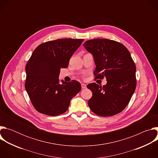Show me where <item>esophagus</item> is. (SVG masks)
Here are the masks:
<instances>
[{
  "mask_svg": "<svg viewBox=\"0 0 158 158\" xmlns=\"http://www.w3.org/2000/svg\"><path fill=\"white\" fill-rule=\"evenodd\" d=\"M81 87H82V89H85L86 88V85L85 84H81Z\"/></svg>",
  "mask_w": 158,
  "mask_h": 158,
  "instance_id": "obj_1",
  "label": "esophagus"
}]
</instances>
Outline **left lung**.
Returning a JSON list of instances; mask_svg holds the SVG:
<instances>
[{
  "label": "left lung",
  "mask_w": 158,
  "mask_h": 158,
  "mask_svg": "<svg viewBox=\"0 0 158 158\" xmlns=\"http://www.w3.org/2000/svg\"><path fill=\"white\" fill-rule=\"evenodd\" d=\"M83 46L93 56L95 78L105 77L107 81L102 87L94 82L87 85L93 93L88 101L90 109L104 117L119 113L127 106L136 87V67L129 51L123 44L106 39L89 40Z\"/></svg>",
  "instance_id": "1"
}]
</instances>
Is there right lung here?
I'll use <instances>...</instances> for the list:
<instances>
[{
	"mask_svg": "<svg viewBox=\"0 0 158 158\" xmlns=\"http://www.w3.org/2000/svg\"><path fill=\"white\" fill-rule=\"evenodd\" d=\"M84 39H60L40 44L34 51L26 67L25 87L39 112L56 116L67 110L70 101L81 89L76 81L59 83L61 68L69 61Z\"/></svg>",
	"mask_w": 158,
	"mask_h": 158,
	"instance_id": "1",
	"label": "right lung"
}]
</instances>
